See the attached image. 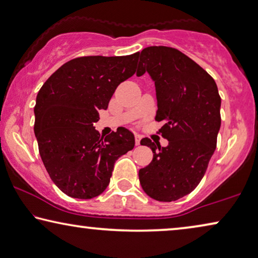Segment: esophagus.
I'll use <instances>...</instances> for the list:
<instances>
[{
  "label": "esophagus",
  "mask_w": 258,
  "mask_h": 258,
  "mask_svg": "<svg viewBox=\"0 0 258 258\" xmlns=\"http://www.w3.org/2000/svg\"><path fill=\"white\" fill-rule=\"evenodd\" d=\"M140 140H141L140 134H136V144H137V146L140 145Z\"/></svg>",
  "instance_id": "34e87169"
}]
</instances>
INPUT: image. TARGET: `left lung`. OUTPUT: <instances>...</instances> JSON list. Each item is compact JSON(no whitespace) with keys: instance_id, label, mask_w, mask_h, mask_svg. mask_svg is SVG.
Here are the masks:
<instances>
[{"instance_id":"left-lung-1","label":"left lung","mask_w":258,"mask_h":258,"mask_svg":"<svg viewBox=\"0 0 258 258\" xmlns=\"http://www.w3.org/2000/svg\"><path fill=\"white\" fill-rule=\"evenodd\" d=\"M138 56L137 75L147 72L155 83V120L164 121L160 132L169 141L161 147L148 138L141 140L153 151V161L139 170L140 184L155 201L174 202L194 191L205 175L217 147L221 98L209 73L178 49L151 46Z\"/></svg>"}]
</instances>
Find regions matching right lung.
Returning <instances> with one entry per match:
<instances>
[{
  "mask_svg": "<svg viewBox=\"0 0 258 258\" xmlns=\"http://www.w3.org/2000/svg\"><path fill=\"white\" fill-rule=\"evenodd\" d=\"M138 53L82 56L62 64L37 95L34 134L49 177L69 197H97L110 183L114 162L132 151L134 136L122 127L101 138L94 124L114 90L137 68Z\"/></svg>",
  "mask_w": 258,
  "mask_h": 258,
  "instance_id": "add662e5",
  "label": "right lung"
}]
</instances>
